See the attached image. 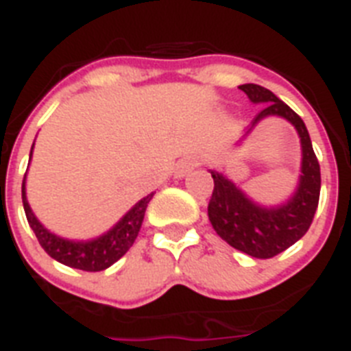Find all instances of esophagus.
<instances>
[{
  "instance_id": "34e87169",
  "label": "esophagus",
  "mask_w": 351,
  "mask_h": 351,
  "mask_svg": "<svg viewBox=\"0 0 351 351\" xmlns=\"http://www.w3.org/2000/svg\"><path fill=\"white\" fill-rule=\"evenodd\" d=\"M198 166V160L194 157H185L182 158L178 164H176V169H175V175L178 176V178H182V176H185L189 171H193L194 167Z\"/></svg>"
}]
</instances>
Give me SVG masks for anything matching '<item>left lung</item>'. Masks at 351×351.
I'll list each match as a JSON object with an SVG mask.
<instances>
[{
  "mask_svg": "<svg viewBox=\"0 0 351 351\" xmlns=\"http://www.w3.org/2000/svg\"><path fill=\"white\" fill-rule=\"evenodd\" d=\"M239 89L248 96L250 101L264 105V108L253 117L252 128L258 121L269 116L284 117L296 128L302 141L300 184L296 193L285 203L276 207H262L252 202L225 175L210 171L214 191L208 202V219L216 234L232 248L255 258H271L307 234L319 202V162L312 149L307 126L293 108L261 85L244 84L239 85Z\"/></svg>",
  "mask_w": 351,
  "mask_h": 351,
  "instance_id": "1",
  "label": "left lung"
}]
</instances>
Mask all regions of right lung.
I'll return each instance as SVG.
<instances>
[{"mask_svg": "<svg viewBox=\"0 0 351 351\" xmlns=\"http://www.w3.org/2000/svg\"><path fill=\"white\" fill-rule=\"evenodd\" d=\"M32 149H34V146H32ZM25 182L26 175L25 180H23V207H25L28 225L32 226V230L37 235V239H39V244L44 248V252L48 253L51 258L60 262V264H66V266L82 271L107 269V267H110L114 262L119 261L132 248V244L135 243L137 235H139L146 207H148L149 199L155 194H148L139 203H135L134 207L126 212L125 216L121 217L110 230L96 237V239L69 241L51 234L48 228H44L40 225V221L35 217L30 205H28V199H26Z\"/></svg>", "mask_w": 351, "mask_h": 351, "instance_id": "add662e5", "label": "right lung"}]
</instances>
